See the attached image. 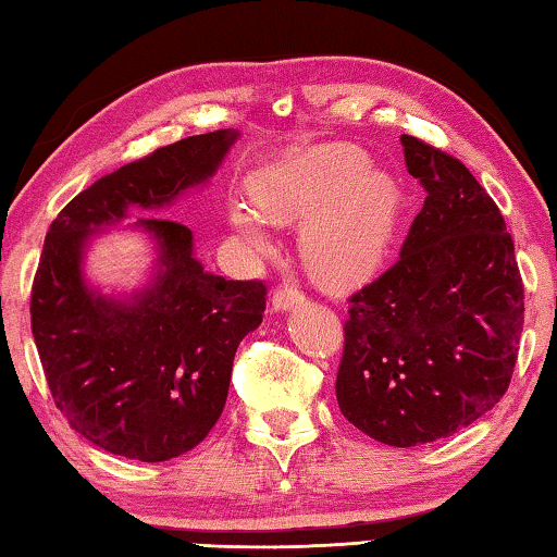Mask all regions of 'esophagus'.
<instances>
[{"instance_id":"esophagus-1","label":"esophagus","mask_w":557,"mask_h":557,"mask_svg":"<svg viewBox=\"0 0 557 557\" xmlns=\"http://www.w3.org/2000/svg\"><path fill=\"white\" fill-rule=\"evenodd\" d=\"M305 299H307L305 289L299 287L297 282L287 280V282H282V285L275 289V295H272V307L280 312H287V310H293V307L305 305Z\"/></svg>"}]
</instances>
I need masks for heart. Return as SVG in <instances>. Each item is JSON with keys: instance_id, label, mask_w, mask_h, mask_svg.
I'll return each instance as SVG.
<instances>
[{"instance_id": "b5f03b06", "label": "heart", "mask_w": 557, "mask_h": 557, "mask_svg": "<svg viewBox=\"0 0 557 557\" xmlns=\"http://www.w3.org/2000/svg\"><path fill=\"white\" fill-rule=\"evenodd\" d=\"M252 200L231 208V223L247 243L264 250V219L307 218L305 252L317 275L349 282L367 275L389 245L401 210L392 175L367 168L355 146L330 144L268 165L250 178Z\"/></svg>"}]
</instances>
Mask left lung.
I'll use <instances>...</instances> for the list:
<instances>
[{
    "mask_svg": "<svg viewBox=\"0 0 557 557\" xmlns=\"http://www.w3.org/2000/svg\"><path fill=\"white\" fill-rule=\"evenodd\" d=\"M426 190L399 260L349 297L337 401L382 444L446 438L500 401L525 295L506 220L458 158L401 136Z\"/></svg>",
    "mask_w": 557,
    "mask_h": 557,
    "instance_id": "1",
    "label": "left lung"
}]
</instances>
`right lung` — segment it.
<instances>
[{
	"label": "right lung",
	"instance_id": "right-lung-1",
	"mask_svg": "<svg viewBox=\"0 0 557 557\" xmlns=\"http://www.w3.org/2000/svg\"><path fill=\"white\" fill-rule=\"evenodd\" d=\"M237 131L188 136L121 165L49 225L32 285V334L57 409L103 451L158 463L198 446L223 413L237 344L258 330L268 287L225 280L193 258L183 223L144 215L161 247L153 285L131 302L86 287L82 250L128 208L168 206L206 183Z\"/></svg>",
	"mask_w": 557,
	"mask_h": 557
}]
</instances>
